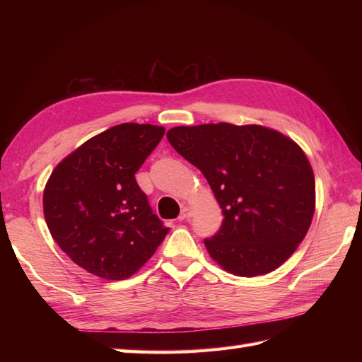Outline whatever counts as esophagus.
<instances>
[{
    "label": "esophagus",
    "instance_id": "34e87169",
    "mask_svg": "<svg viewBox=\"0 0 362 362\" xmlns=\"http://www.w3.org/2000/svg\"><path fill=\"white\" fill-rule=\"evenodd\" d=\"M191 216H193V210H191L189 206H183V210H182V213H180L179 219H180V221H185V219H189Z\"/></svg>",
    "mask_w": 362,
    "mask_h": 362
}]
</instances>
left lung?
Masks as SVG:
<instances>
[{
  "mask_svg": "<svg viewBox=\"0 0 362 362\" xmlns=\"http://www.w3.org/2000/svg\"><path fill=\"white\" fill-rule=\"evenodd\" d=\"M168 141L205 175L224 221L204 240L230 274L257 276L281 266L311 226L314 173L291 138L263 126H179Z\"/></svg>",
  "mask_w": 362,
  "mask_h": 362,
  "instance_id": "1",
  "label": "left lung"
}]
</instances>
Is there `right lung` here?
<instances>
[{"instance_id": "right-lung-1", "label": "right lung", "mask_w": 362, "mask_h": 362, "mask_svg": "<svg viewBox=\"0 0 362 362\" xmlns=\"http://www.w3.org/2000/svg\"><path fill=\"white\" fill-rule=\"evenodd\" d=\"M163 135L165 127L124 122L90 138L54 168L43 193L46 224L87 272L129 279L163 243L169 228L135 180Z\"/></svg>"}]
</instances>
